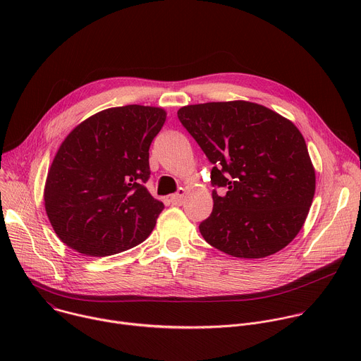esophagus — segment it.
<instances>
[{
	"label": "esophagus",
	"instance_id": "esophagus-1",
	"mask_svg": "<svg viewBox=\"0 0 361 361\" xmlns=\"http://www.w3.org/2000/svg\"><path fill=\"white\" fill-rule=\"evenodd\" d=\"M170 201H171L173 205H181L183 201H184V191H183V188H180L176 194H173L170 197Z\"/></svg>",
	"mask_w": 361,
	"mask_h": 361
}]
</instances>
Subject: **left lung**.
Segmentation results:
<instances>
[{
  "mask_svg": "<svg viewBox=\"0 0 361 361\" xmlns=\"http://www.w3.org/2000/svg\"><path fill=\"white\" fill-rule=\"evenodd\" d=\"M213 164V213L200 223L210 245L240 259H263L301 230L316 174L297 127L248 101L205 102L177 111ZM224 186L226 195L216 188Z\"/></svg>",
  "mask_w": 361,
  "mask_h": 361,
  "instance_id": "1",
  "label": "left lung"
}]
</instances>
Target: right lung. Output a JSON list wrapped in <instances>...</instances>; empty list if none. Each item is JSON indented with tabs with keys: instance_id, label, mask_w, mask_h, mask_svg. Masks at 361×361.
<instances>
[{
	"instance_id": "add662e5",
	"label": "right lung",
	"mask_w": 361,
	"mask_h": 361,
	"mask_svg": "<svg viewBox=\"0 0 361 361\" xmlns=\"http://www.w3.org/2000/svg\"><path fill=\"white\" fill-rule=\"evenodd\" d=\"M166 121L156 107L109 109L77 126L47 176L45 212L70 248L106 257L142 243L164 204L145 188L149 145Z\"/></svg>"
}]
</instances>
